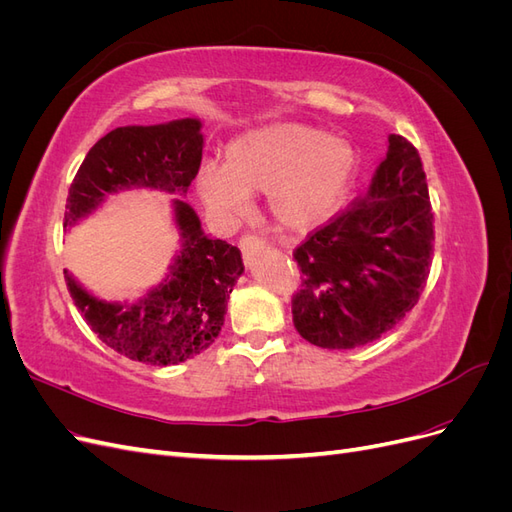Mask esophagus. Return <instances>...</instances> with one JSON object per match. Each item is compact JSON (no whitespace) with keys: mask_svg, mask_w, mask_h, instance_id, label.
Masks as SVG:
<instances>
[{"mask_svg":"<svg viewBox=\"0 0 512 512\" xmlns=\"http://www.w3.org/2000/svg\"><path fill=\"white\" fill-rule=\"evenodd\" d=\"M239 245H241L243 256H252V254L260 252L267 243H265V239L258 237L256 232H245V235H241V239H239Z\"/></svg>","mask_w":512,"mask_h":512,"instance_id":"1","label":"esophagus"}]
</instances>
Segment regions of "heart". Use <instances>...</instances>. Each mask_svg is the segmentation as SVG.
I'll return each mask as SVG.
<instances>
[{"label":"heart","instance_id":"1","mask_svg":"<svg viewBox=\"0 0 512 512\" xmlns=\"http://www.w3.org/2000/svg\"><path fill=\"white\" fill-rule=\"evenodd\" d=\"M359 173V153L327 130L271 123L237 136L226 166L200 170L205 203L230 215L247 209L252 192H267L269 211L284 228L309 230L339 211Z\"/></svg>","mask_w":512,"mask_h":512}]
</instances>
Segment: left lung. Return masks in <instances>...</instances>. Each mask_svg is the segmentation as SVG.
Returning <instances> with one entry per match:
<instances>
[{
  "mask_svg": "<svg viewBox=\"0 0 512 512\" xmlns=\"http://www.w3.org/2000/svg\"><path fill=\"white\" fill-rule=\"evenodd\" d=\"M292 256L303 273L292 320L309 344L365 346L410 312L431 269L433 213L408 138L389 136L367 194L309 232Z\"/></svg>",
  "mask_w": 512,
  "mask_h": 512,
  "instance_id": "left-lung-1",
  "label": "left lung"
}]
</instances>
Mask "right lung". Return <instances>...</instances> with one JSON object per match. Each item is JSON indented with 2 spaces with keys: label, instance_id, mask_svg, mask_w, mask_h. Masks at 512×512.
Wrapping results in <instances>:
<instances>
[{
  "label": "right lung",
  "instance_id": "obj_1",
  "mask_svg": "<svg viewBox=\"0 0 512 512\" xmlns=\"http://www.w3.org/2000/svg\"><path fill=\"white\" fill-rule=\"evenodd\" d=\"M203 160L198 119L126 126L89 149L72 179L64 228L94 211L117 190L158 188L185 194ZM181 254L158 288L134 305L91 297L64 271L81 316L102 342L132 361L166 367L192 359L220 335L232 286L243 273L241 252L200 230L194 209L175 200Z\"/></svg>",
  "mask_w": 512,
  "mask_h": 512
}]
</instances>
